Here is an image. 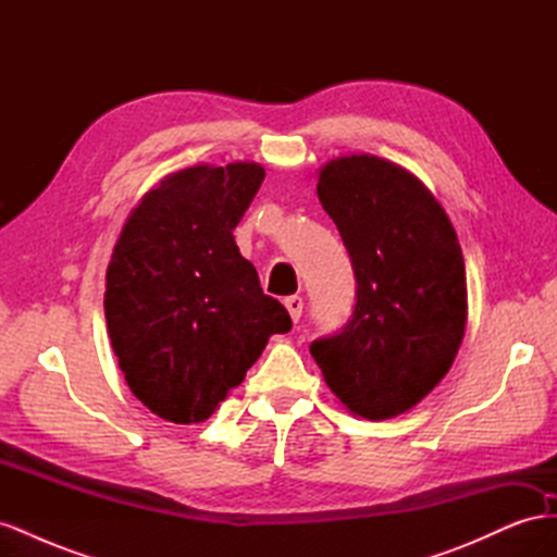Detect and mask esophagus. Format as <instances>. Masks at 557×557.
Segmentation results:
<instances>
[{"mask_svg":"<svg viewBox=\"0 0 557 557\" xmlns=\"http://www.w3.org/2000/svg\"><path fill=\"white\" fill-rule=\"evenodd\" d=\"M283 305H285V309H288L290 318L297 323L299 315H301V309H305V299H301L299 295H290V297L283 299Z\"/></svg>","mask_w":557,"mask_h":557,"instance_id":"1","label":"esophagus"}]
</instances>
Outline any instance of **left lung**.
<instances>
[{"instance_id":"8db88e82","label":"left lung","mask_w":557,"mask_h":557,"mask_svg":"<svg viewBox=\"0 0 557 557\" xmlns=\"http://www.w3.org/2000/svg\"><path fill=\"white\" fill-rule=\"evenodd\" d=\"M318 199L342 234L358 288L348 323L309 350L352 413L399 416L446 376L462 342L458 234L423 183L374 156L325 164Z\"/></svg>"}]
</instances>
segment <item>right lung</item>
I'll use <instances>...</instances> for the list:
<instances>
[{
  "label": "right lung",
  "instance_id": "right-lung-1",
  "mask_svg": "<svg viewBox=\"0 0 557 557\" xmlns=\"http://www.w3.org/2000/svg\"><path fill=\"white\" fill-rule=\"evenodd\" d=\"M264 170L190 166L132 211L107 269L111 346L134 397L172 423H201L293 320L234 242Z\"/></svg>",
  "mask_w": 557,
  "mask_h": 557
}]
</instances>
